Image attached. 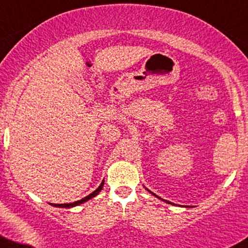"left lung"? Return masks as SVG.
Returning <instances> with one entry per match:
<instances>
[{
	"label": "left lung",
	"mask_w": 248,
	"mask_h": 248,
	"mask_svg": "<svg viewBox=\"0 0 248 248\" xmlns=\"http://www.w3.org/2000/svg\"><path fill=\"white\" fill-rule=\"evenodd\" d=\"M151 193H153V192H151ZM153 194H154V193H153ZM155 195V194H154ZM155 197H157V195H155ZM170 203V202H169Z\"/></svg>",
	"instance_id": "8db88e82"
}]
</instances>
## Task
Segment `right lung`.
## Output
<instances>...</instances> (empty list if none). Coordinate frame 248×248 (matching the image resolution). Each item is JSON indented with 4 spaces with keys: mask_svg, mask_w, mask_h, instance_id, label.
<instances>
[{
    "mask_svg": "<svg viewBox=\"0 0 248 248\" xmlns=\"http://www.w3.org/2000/svg\"><path fill=\"white\" fill-rule=\"evenodd\" d=\"M103 184H105V180H103L102 183H101V185L99 186V187H97L95 191L93 192V193H91L90 195H87V197H85V198H82L81 200H78V201H75V202H72V203H61V204H56V203H51L53 204V206H55V207H61V208H70V207H73V206H78V204H80V203H82V202H85V201H87V200H90V199H92V198H94L95 197V195H97L99 194V192L101 191V189H102V187H103Z\"/></svg>",
    "mask_w": 248,
    "mask_h": 248,
    "instance_id": "1",
    "label": "right lung"
}]
</instances>
